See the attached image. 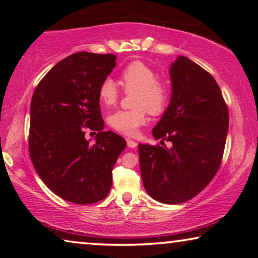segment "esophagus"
<instances>
[{"mask_svg": "<svg viewBox=\"0 0 258 258\" xmlns=\"http://www.w3.org/2000/svg\"><path fill=\"white\" fill-rule=\"evenodd\" d=\"M126 144H128V147L129 148H136L137 147V143L135 142V141H133V140H130V139H126Z\"/></svg>", "mask_w": 258, "mask_h": 258, "instance_id": "1", "label": "esophagus"}]
</instances>
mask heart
Returning a JSON list of instances; mask_svg holds the SVG:
<instances>
[{
	"mask_svg": "<svg viewBox=\"0 0 258 258\" xmlns=\"http://www.w3.org/2000/svg\"><path fill=\"white\" fill-rule=\"evenodd\" d=\"M119 83L125 93L133 95L132 110H118L110 115L109 124L115 132L125 136H135L147 121V111L160 115L165 110L170 97V88L167 81L157 77L153 67L142 61H133L119 73ZM98 100L105 107L117 101L119 91L110 79L102 81L97 90Z\"/></svg>",
	"mask_w": 258,
	"mask_h": 258,
	"instance_id": "b5f03b06",
	"label": "heart"
}]
</instances>
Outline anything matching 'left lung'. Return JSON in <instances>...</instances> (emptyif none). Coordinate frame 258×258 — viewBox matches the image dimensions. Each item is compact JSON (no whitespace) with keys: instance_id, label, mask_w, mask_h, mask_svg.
Masks as SVG:
<instances>
[{"instance_id":"1","label":"left lung","mask_w":258,"mask_h":258,"mask_svg":"<svg viewBox=\"0 0 258 258\" xmlns=\"http://www.w3.org/2000/svg\"><path fill=\"white\" fill-rule=\"evenodd\" d=\"M171 101L153 130L157 146L139 144L143 185L154 200L179 204L209 184L220 168L229 126V111L213 76L179 56L171 64Z\"/></svg>"}]
</instances>
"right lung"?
<instances>
[{
    "label": "right lung",
    "mask_w": 258,
    "mask_h": 258,
    "mask_svg": "<svg viewBox=\"0 0 258 258\" xmlns=\"http://www.w3.org/2000/svg\"><path fill=\"white\" fill-rule=\"evenodd\" d=\"M112 54L81 51L52 67L37 84L30 103L29 155L52 192L76 204H91L110 191L112 168L126 146L103 132L98 86L111 73ZM98 132L85 140V130Z\"/></svg>",
    "instance_id": "add662e5"
}]
</instances>
